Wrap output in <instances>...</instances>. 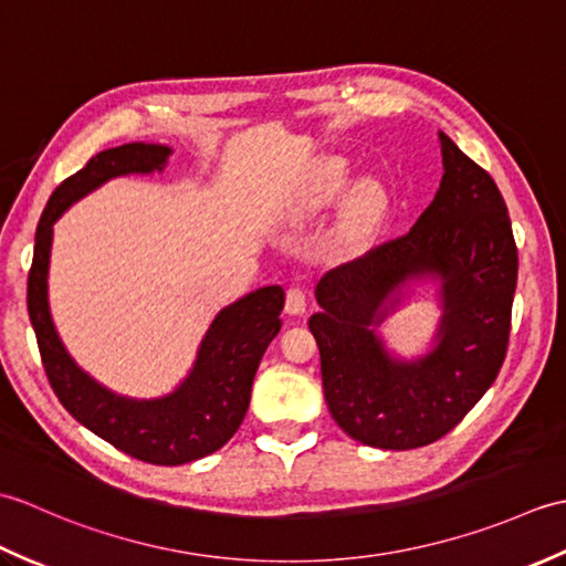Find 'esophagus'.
<instances>
[{
    "label": "esophagus",
    "mask_w": 566,
    "mask_h": 566,
    "mask_svg": "<svg viewBox=\"0 0 566 566\" xmlns=\"http://www.w3.org/2000/svg\"><path fill=\"white\" fill-rule=\"evenodd\" d=\"M286 314L292 316H302L306 311V292L302 290V286H290L286 290Z\"/></svg>",
    "instance_id": "34e87169"
}]
</instances>
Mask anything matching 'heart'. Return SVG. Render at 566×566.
Here are the masks:
<instances>
[{"label": "heart", "instance_id": "heart-1", "mask_svg": "<svg viewBox=\"0 0 566 566\" xmlns=\"http://www.w3.org/2000/svg\"><path fill=\"white\" fill-rule=\"evenodd\" d=\"M343 187H345V175L340 170V165H331L318 179L314 201L316 203L331 201L335 195H340ZM384 207H387V197H384V191L379 187L375 185L363 187L353 199V211H350L353 226L357 231H369V228L379 221Z\"/></svg>", "mask_w": 566, "mask_h": 566}]
</instances>
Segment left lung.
<instances>
[{
	"mask_svg": "<svg viewBox=\"0 0 566 566\" xmlns=\"http://www.w3.org/2000/svg\"><path fill=\"white\" fill-rule=\"evenodd\" d=\"M444 175L411 231L321 276V350L328 411L353 440L413 450L460 423L499 377L511 338L518 248L494 179L440 134ZM443 284L439 347L418 364L391 360L370 331L386 296L413 275Z\"/></svg>",
	"mask_w": 566,
	"mask_h": 566,
	"instance_id": "left-lung-1",
	"label": "left lung"
}]
</instances>
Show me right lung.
I'll use <instances>...</instances> for the list:
<instances>
[{"label": "right lung", "instance_id": "1", "mask_svg": "<svg viewBox=\"0 0 566 566\" xmlns=\"http://www.w3.org/2000/svg\"><path fill=\"white\" fill-rule=\"evenodd\" d=\"M167 155L170 148L153 143L102 150L53 191L35 228L27 304L45 377L67 413L140 462L175 467L223 448L243 423L260 359L282 328V286H264L223 308L211 323L187 381L155 401L124 399L84 375L65 353L48 311V258L60 213L106 179L163 170Z\"/></svg>", "mask_w": 566, "mask_h": 566}]
</instances>
